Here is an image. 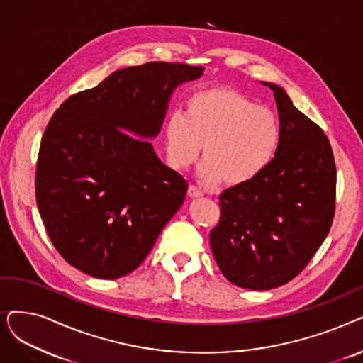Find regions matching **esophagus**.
<instances>
[{"label":"esophagus","instance_id":"obj_1","mask_svg":"<svg viewBox=\"0 0 363 363\" xmlns=\"http://www.w3.org/2000/svg\"><path fill=\"white\" fill-rule=\"evenodd\" d=\"M187 195H189L191 198H201L202 195V191L199 189V187H196V186H194V184H191L189 186V189H187Z\"/></svg>","mask_w":363,"mask_h":363}]
</instances>
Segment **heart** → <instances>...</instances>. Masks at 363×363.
I'll return each mask as SVG.
<instances>
[{
    "label": "heart",
    "instance_id": "b5f03b06",
    "mask_svg": "<svg viewBox=\"0 0 363 363\" xmlns=\"http://www.w3.org/2000/svg\"><path fill=\"white\" fill-rule=\"evenodd\" d=\"M280 141L277 116L229 88L194 94L186 114L172 113L164 128L168 165L189 168L201 155L198 177L207 186L247 184L262 172Z\"/></svg>",
    "mask_w": 363,
    "mask_h": 363
}]
</instances>
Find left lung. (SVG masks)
Here are the masks:
<instances>
[{"label":"left lung","instance_id":"left-lung-1","mask_svg":"<svg viewBox=\"0 0 363 363\" xmlns=\"http://www.w3.org/2000/svg\"><path fill=\"white\" fill-rule=\"evenodd\" d=\"M274 92L280 141L268 167L220 196V220L210 234L225 277L268 291L295 279L325 241L335 213L337 169L328 137L280 86Z\"/></svg>","mask_w":363,"mask_h":363}]
</instances>
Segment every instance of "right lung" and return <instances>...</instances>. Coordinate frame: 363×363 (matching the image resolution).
<instances>
[{"instance_id": "add662e5", "label": "right lung", "mask_w": 363, "mask_h": 363, "mask_svg": "<svg viewBox=\"0 0 363 363\" xmlns=\"http://www.w3.org/2000/svg\"><path fill=\"white\" fill-rule=\"evenodd\" d=\"M204 68L147 62L71 95L41 138L35 198L48 235L69 265L96 279L133 272L182 207L187 182L149 140L172 92Z\"/></svg>"}]
</instances>
